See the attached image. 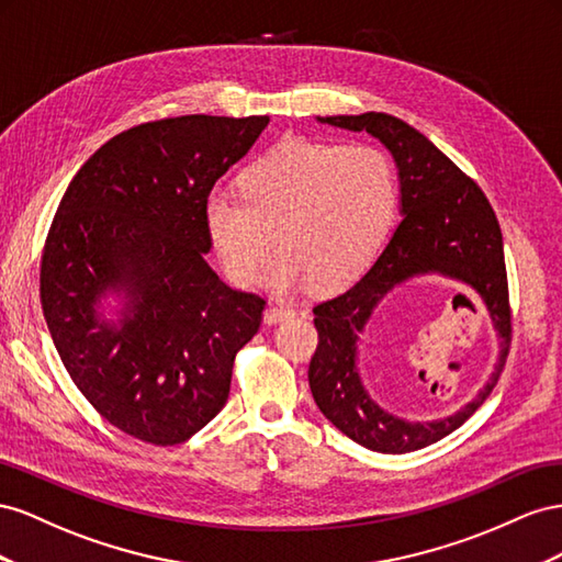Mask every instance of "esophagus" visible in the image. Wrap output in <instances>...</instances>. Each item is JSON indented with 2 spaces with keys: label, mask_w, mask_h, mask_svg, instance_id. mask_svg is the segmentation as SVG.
<instances>
[{
  "label": "esophagus",
  "mask_w": 562,
  "mask_h": 562,
  "mask_svg": "<svg viewBox=\"0 0 562 562\" xmlns=\"http://www.w3.org/2000/svg\"><path fill=\"white\" fill-rule=\"evenodd\" d=\"M294 317V311L290 308H282V306H268L266 313H263V323L266 325H278V323H284V319Z\"/></svg>",
  "instance_id": "esophagus-1"
}]
</instances>
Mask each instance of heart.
<instances>
[{
    "instance_id": "b5f03b06",
    "label": "heart",
    "mask_w": 562,
    "mask_h": 562,
    "mask_svg": "<svg viewBox=\"0 0 562 562\" xmlns=\"http://www.w3.org/2000/svg\"><path fill=\"white\" fill-rule=\"evenodd\" d=\"M239 190H212L202 218L212 247L237 284L278 294L308 286L336 292L370 268L395 216V179L381 150L284 138L239 176Z\"/></svg>"
}]
</instances>
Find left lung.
Segmentation results:
<instances>
[{"instance_id": "left-lung-1", "label": "left lung", "mask_w": 562, "mask_h": 562, "mask_svg": "<svg viewBox=\"0 0 562 562\" xmlns=\"http://www.w3.org/2000/svg\"><path fill=\"white\" fill-rule=\"evenodd\" d=\"M315 120L370 134L391 153L403 221L356 284L313 308L319 344L308 367V383L319 412L350 440L372 452L407 454L450 436L485 403L499 379L510 329L499 221L477 183L407 122L386 112ZM426 274L471 285L503 341L491 381L467 406L440 420L409 423L383 411L363 389L357 346L378 303L395 285Z\"/></svg>"}]
</instances>
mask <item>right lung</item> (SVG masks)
<instances>
[{
    "mask_svg": "<svg viewBox=\"0 0 562 562\" xmlns=\"http://www.w3.org/2000/svg\"><path fill=\"white\" fill-rule=\"evenodd\" d=\"M268 117L186 115L110 138L75 173L46 237L40 296L75 386L153 445L210 424L266 301L223 282L202 204Z\"/></svg>",
    "mask_w": 562,
    "mask_h": 562,
    "instance_id": "add662e5",
    "label": "right lung"
}]
</instances>
